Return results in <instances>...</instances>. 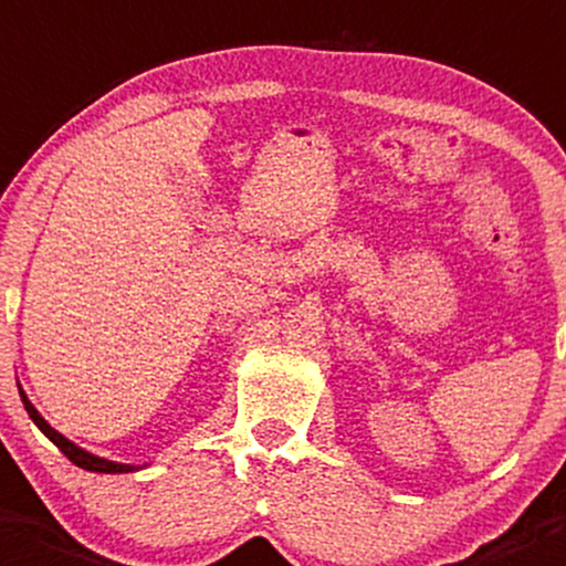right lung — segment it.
I'll return each mask as SVG.
<instances>
[{
  "mask_svg": "<svg viewBox=\"0 0 566 566\" xmlns=\"http://www.w3.org/2000/svg\"><path fill=\"white\" fill-rule=\"evenodd\" d=\"M19 392H21V389H19ZM21 400H24V409H27V415L32 417V422H35L38 429H41L43 434H46L49 440H52L54 446H57L60 451H63L65 457H69L71 462L76 464V468L91 470V473H129V470H135V468H132V464L107 462V459H98V457H93V453H87V451H82V448H76L74 442H69L63 434H57V431H54L52 426H49V422L43 420L41 415H38V409L30 403V400H27L24 392H21Z\"/></svg>",
  "mask_w": 566,
  "mask_h": 566,
  "instance_id": "add662e5",
  "label": "right lung"
}]
</instances>
